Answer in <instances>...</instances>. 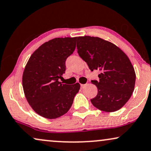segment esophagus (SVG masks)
I'll return each mask as SVG.
<instances>
[{"label":"esophagus","mask_w":151,"mask_h":151,"mask_svg":"<svg viewBox=\"0 0 151 151\" xmlns=\"http://www.w3.org/2000/svg\"><path fill=\"white\" fill-rule=\"evenodd\" d=\"M86 86V84H81V88H83Z\"/></svg>","instance_id":"obj_1"}]
</instances>
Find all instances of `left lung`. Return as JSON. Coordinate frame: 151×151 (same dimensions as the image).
<instances>
[{"mask_svg": "<svg viewBox=\"0 0 151 151\" xmlns=\"http://www.w3.org/2000/svg\"><path fill=\"white\" fill-rule=\"evenodd\" d=\"M77 40L79 57L91 71H101L99 81H91L98 90L90 100L92 105L104 112L119 110L134 91L136 75L130 59L117 46L101 38L85 36Z\"/></svg>", "mask_w": 151, "mask_h": 151, "instance_id": "1", "label": "left lung"}]
</instances>
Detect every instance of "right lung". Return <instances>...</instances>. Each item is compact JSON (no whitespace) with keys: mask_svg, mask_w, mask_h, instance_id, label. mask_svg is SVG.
<instances>
[{"mask_svg":"<svg viewBox=\"0 0 151 151\" xmlns=\"http://www.w3.org/2000/svg\"><path fill=\"white\" fill-rule=\"evenodd\" d=\"M77 37L55 38L34 52L23 74L26 99L38 114L56 119L65 114L73 103L80 84L59 81L65 71V61L73 53Z\"/></svg>","mask_w":151,"mask_h":151,"instance_id":"right-lung-1","label":"right lung"}]
</instances>
